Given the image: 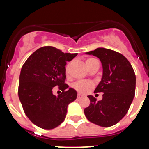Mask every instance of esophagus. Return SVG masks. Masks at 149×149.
Listing matches in <instances>:
<instances>
[{
	"label": "esophagus",
	"instance_id": "1",
	"mask_svg": "<svg viewBox=\"0 0 149 149\" xmlns=\"http://www.w3.org/2000/svg\"><path fill=\"white\" fill-rule=\"evenodd\" d=\"M82 97L83 95L81 94V93H78V94H77V98H81Z\"/></svg>",
	"mask_w": 149,
	"mask_h": 149
}]
</instances>
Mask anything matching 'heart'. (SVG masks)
Wrapping results in <instances>:
<instances>
[{"label":"heart","mask_w":149,"mask_h":149,"mask_svg":"<svg viewBox=\"0 0 149 149\" xmlns=\"http://www.w3.org/2000/svg\"><path fill=\"white\" fill-rule=\"evenodd\" d=\"M95 60V59L93 58H89L86 60V64H89L91 62ZM65 73L66 74H68V65H66L65 67ZM93 86V83L90 82V81H77V82L74 83L73 84V87L77 90L78 92L81 93H86L89 89H90L91 87Z\"/></svg>","instance_id":"b5f03b06"}]
</instances>
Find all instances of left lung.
Instances as JSON below:
<instances>
[{"label": "left lung", "instance_id": "1", "mask_svg": "<svg viewBox=\"0 0 149 149\" xmlns=\"http://www.w3.org/2000/svg\"><path fill=\"white\" fill-rule=\"evenodd\" d=\"M86 54L97 56L101 61L103 73L95 93L104 94L98 101L93 95H88L90 104L84 109V114L89 122L110 127L128 111L135 95L136 75L126 57L116 51L98 48Z\"/></svg>", "mask_w": 149, "mask_h": 149}]
</instances>
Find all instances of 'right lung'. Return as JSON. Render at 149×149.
Segmentation results:
<instances>
[{"mask_svg": "<svg viewBox=\"0 0 149 149\" xmlns=\"http://www.w3.org/2000/svg\"><path fill=\"white\" fill-rule=\"evenodd\" d=\"M77 55L45 46L24 63L18 97L26 116L38 127L49 130L60 125L65 120L68 105L77 98V91L65 84L66 62ZM54 86L63 91L57 96L53 94Z\"/></svg>", "mask_w": 149, "mask_h": 149, "instance_id": "add662e5", "label": "right lung"}]
</instances>
